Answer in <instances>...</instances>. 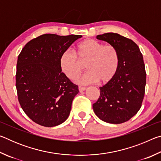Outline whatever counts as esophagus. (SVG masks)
Listing matches in <instances>:
<instances>
[{"mask_svg":"<svg viewBox=\"0 0 161 161\" xmlns=\"http://www.w3.org/2000/svg\"><path fill=\"white\" fill-rule=\"evenodd\" d=\"M78 89H79V91H80V92H83V91H84L86 89V88L85 87H84V86H80L78 87Z\"/></svg>","mask_w":161,"mask_h":161,"instance_id":"1","label":"esophagus"}]
</instances>
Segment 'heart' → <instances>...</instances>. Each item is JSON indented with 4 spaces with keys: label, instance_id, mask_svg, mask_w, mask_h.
Here are the masks:
<instances>
[{
    "label": "heart",
    "instance_id": "1",
    "mask_svg": "<svg viewBox=\"0 0 161 161\" xmlns=\"http://www.w3.org/2000/svg\"><path fill=\"white\" fill-rule=\"evenodd\" d=\"M85 63L89 71L79 82L85 84L99 81L100 84H107L118 72L119 53L112 45L87 39L77 45V54L67 50L62 53L59 59L62 72L70 80H75L81 75Z\"/></svg>",
    "mask_w": 161,
    "mask_h": 161
}]
</instances>
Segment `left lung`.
<instances>
[{
  "label": "left lung",
  "instance_id": "1",
  "mask_svg": "<svg viewBox=\"0 0 161 161\" xmlns=\"http://www.w3.org/2000/svg\"><path fill=\"white\" fill-rule=\"evenodd\" d=\"M97 38L115 46L120 64L113 80L99 87L100 96L93 103V109L103 121L124 123L136 115L142 105L146 84L142 53L133 40L119 34L108 32Z\"/></svg>",
  "mask_w": 161,
  "mask_h": 161
}]
</instances>
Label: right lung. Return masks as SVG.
Returning <instances> with one entry per match:
<instances>
[{"label":"right lung","instance_id":"right-lung-1","mask_svg":"<svg viewBox=\"0 0 161 161\" xmlns=\"http://www.w3.org/2000/svg\"><path fill=\"white\" fill-rule=\"evenodd\" d=\"M81 35L44 34L31 40L19 54L15 75L18 99L35 123L58 126L69 116L78 86L63 72L59 59Z\"/></svg>","mask_w":161,"mask_h":161}]
</instances>
